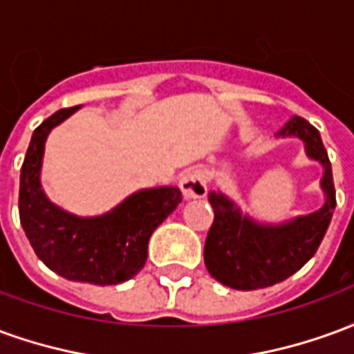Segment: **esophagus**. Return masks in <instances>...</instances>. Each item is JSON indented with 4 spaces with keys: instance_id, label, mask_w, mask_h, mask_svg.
Segmentation results:
<instances>
[{
    "instance_id": "esophagus-1",
    "label": "esophagus",
    "mask_w": 354,
    "mask_h": 354,
    "mask_svg": "<svg viewBox=\"0 0 354 354\" xmlns=\"http://www.w3.org/2000/svg\"><path fill=\"white\" fill-rule=\"evenodd\" d=\"M180 189L185 199H201L207 195V180L199 170H185L180 176Z\"/></svg>"
}]
</instances>
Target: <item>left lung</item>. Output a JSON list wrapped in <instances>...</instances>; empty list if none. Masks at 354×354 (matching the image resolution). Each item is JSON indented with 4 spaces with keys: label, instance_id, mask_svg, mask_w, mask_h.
Here are the masks:
<instances>
[{
    "label": "left lung",
    "instance_id": "left-lung-1",
    "mask_svg": "<svg viewBox=\"0 0 354 354\" xmlns=\"http://www.w3.org/2000/svg\"><path fill=\"white\" fill-rule=\"evenodd\" d=\"M299 138L309 159L322 165L324 203L311 214L281 223H263L237 207L222 192L208 193L214 222L205 243V266L216 281L235 290H258L288 279L311 260L335 208L332 165L319 131L304 117H290L277 138Z\"/></svg>",
    "mask_w": 354,
    "mask_h": 354
}]
</instances>
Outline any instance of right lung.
Returning a JSON list of instances; mask_svg holds the SVG:
<instances>
[{
    "mask_svg": "<svg viewBox=\"0 0 354 354\" xmlns=\"http://www.w3.org/2000/svg\"><path fill=\"white\" fill-rule=\"evenodd\" d=\"M80 109H58L32 134L20 169L19 214L37 258L68 281L98 286L121 284L147 260L149 237L176 207L182 193L174 185L146 187L98 216H77L55 205L41 185L45 142L49 132Z\"/></svg>",
    "mask_w": 354,
    "mask_h": 354,
    "instance_id": "1",
    "label": "right lung"
}]
</instances>
